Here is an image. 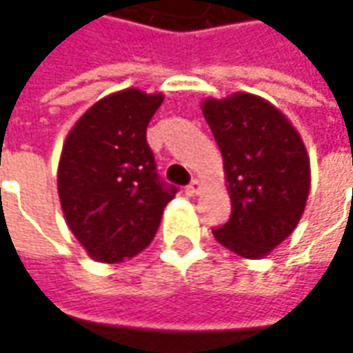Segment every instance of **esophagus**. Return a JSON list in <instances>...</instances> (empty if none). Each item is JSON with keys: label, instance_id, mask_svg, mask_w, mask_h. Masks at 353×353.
<instances>
[{"label": "esophagus", "instance_id": "obj_1", "mask_svg": "<svg viewBox=\"0 0 353 353\" xmlns=\"http://www.w3.org/2000/svg\"><path fill=\"white\" fill-rule=\"evenodd\" d=\"M198 192H200V183L194 179L192 183L186 186V194H188V196H194V194H198Z\"/></svg>", "mask_w": 353, "mask_h": 353}]
</instances>
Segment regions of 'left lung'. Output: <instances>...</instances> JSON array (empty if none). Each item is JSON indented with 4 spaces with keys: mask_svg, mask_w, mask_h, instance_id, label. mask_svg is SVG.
I'll return each mask as SVG.
<instances>
[{
    "mask_svg": "<svg viewBox=\"0 0 353 353\" xmlns=\"http://www.w3.org/2000/svg\"><path fill=\"white\" fill-rule=\"evenodd\" d=\"M202 114L224 157L232 216L212 230L241 257L257 259L291 236L305 212L310 163L287 117L257 96L206 100Z\"/></svg>",
    "mask_w": 353,
    "mask_h": 353,
    "instance_id": "left-lung-1",
    "label": "left lung"
}]
</instances>
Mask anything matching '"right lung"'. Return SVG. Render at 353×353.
<instances>
[{
  "mask_svg": "<svg viewBox=\"0 0 353 353\" xmlns=\"http://www.w3.org/2000/svg\"><path fill=\"white\" fill-rule=\"evenodd\" d=\"M163 96L129 88L94 103L62 147L59 196L64 218L98 261L119 263L157 234L176 186L157 174L147 125Z\"/></svg>",
  "mask_w": 353,
  "mask_h": 353,
  "instance_id": "obj_1",
  "label": "right lung"
}]
</instances>
